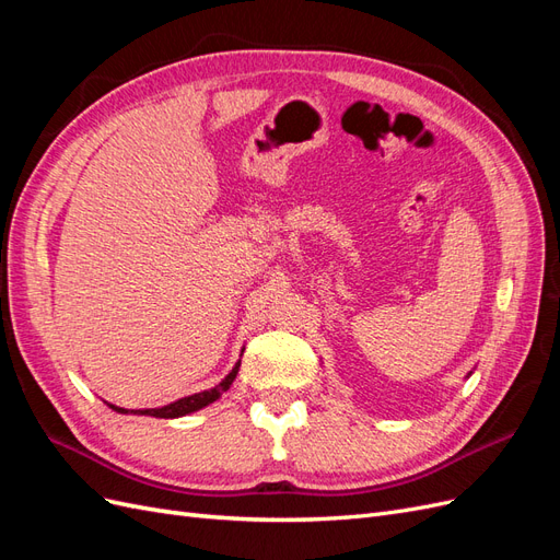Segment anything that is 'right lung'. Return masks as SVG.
Segmentation results:
<instances>
[{
  "instance_id": "1",
  "label": "right lung",
  "mask_w": 560,
  "mask_h": 560,
  "mask_svg": "<svg viewBox=\"0 0 560 560\" xmlns=\"http://www.w3.org/2000/svg\"><path fill=\"white\" fill-rule=\"evenodd\" d=\"M238 369H241V362L233 366V371H231V374H229L222 383H219V385L212 387V389H206V393H198V395H191V397L177 399V401H173V404L161 406V409H147V411H138V413H142V416H154V418H179V416H186V413H191V411H198V409H202V406H208V404H212L214 399L222 397V393H226V389L231 387V383L235 381V374H238ZM112 409L118 411V413H128L126 409H118V406H112Z\"/></svg>"
}]
</instances>
